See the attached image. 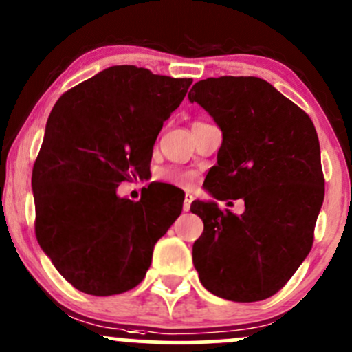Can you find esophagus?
<instances>
[{
  "label": "esophagus",
  "mask_w": 352,
  "mask_h": 352,
  "mask_svg": "<svg viewBox=\"0 0 352 352\" xmlns=\"http://www.w3.org/2000/svg\"><path fill=\"white\" fill-rule=\"evenodd\" d=\"M192 201H193V197L190 195V193H187V195H185V200H184V212H188Z\"/></svg>",
  "instance_id": "esophagus-1"
}]
</instances>
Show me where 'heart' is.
<instances>
[{
    "mask_svg": "<svg viewBox=\"0 0 352 352\" xmlns=\"http://www.w3.org/2000/svg\"><path fill=\"white\" fill-rule=\"evenodd\" d=\"M162 179L170 182V184L179 185V187L190 188V187H193V185H195L197 175H195V172L175 170V168H170V170H164L162 172Z\"/></svg>",
    "mask_w": 352,
    "mask_h": 352,
    "instance_id": "1",
    "label": "heart"
}]
</instances>
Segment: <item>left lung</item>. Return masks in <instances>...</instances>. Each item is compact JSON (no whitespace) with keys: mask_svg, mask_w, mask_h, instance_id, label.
<instances>
[{"mask_svg":"<svg viewBox=\"0 0 352 352\" xmlns=\"http://www.w3.org/2000/svg\"><path fill=\"white\" fill-rule=\"evenodd\" d=\"M213 117L223 140L204 187L215 199L245 201L221 212L193 201L204 221L192 256L201 285L230 301H261L280 292L308 256L324 179L309 116L260 78H208L188 92Z\"/></svg>","mask_w":352,"mask_h":352,"instance_id":"left-lung-1","label":"left lung"}]
</instances>
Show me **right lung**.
Instances as JSON below:
<instances>
[{
    "label": "right lung",
    "instance_id": "obj_1",
    "mask_svg": "<svg viewBox=\"0 0 352 352\" xmlns=\"http://www.w3.org/2000/svg\"><path fill=\"white\" fill-rule=\"evenodd\" d=\"M190 84L112 66L52 107L31 180L36 238L79 292L111 296L139 285L153 246L182 213L179 190L151 184L132 201L117 187L147 173L157 135Z\"/></svg>",
    "mask_w": 352,
    "mask_h": 352
}]
</instances>
